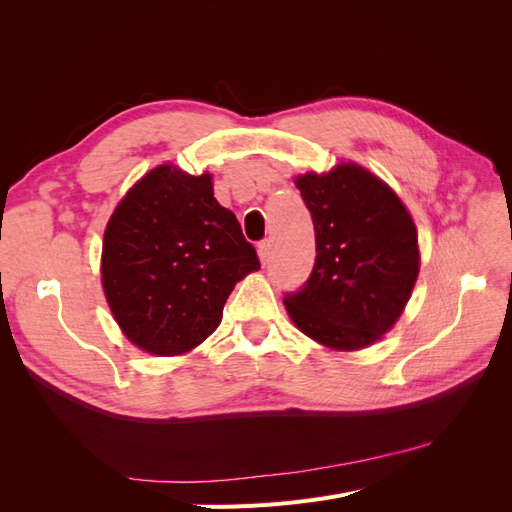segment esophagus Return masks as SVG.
Returning a JSON list of instances; mask_svg holds the SVG:
<instances>
[{
    "label": "esophagus",
    "instance_id": "obj_1",
    "mask_svg": "<svg viewBox=\"0 0 512 512\" xmlns=\"http://www.w3.org/2000/svg\"><path fill=\"white\" fill-rule=\"evenodd\" d=\"M269 254H271V239H265L258 243V256H260V262L265 265V262L269 260Z\"/></svg>",
    "mask_w": 512,
    "mask_h": 512
}]
</instances>
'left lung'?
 <instances>
[{"instance_id":"1","label":"left lung","mask_w":512,"mask_h":512,"mask_svg":"<svg viewBox=\"0 0 512 512\" xmlns=\"http://www.w3.org/2000/svg\"><path fill=\"white\" fill-rule=\"evenodd\" d=\"M294 183L312 213L316 260L307 282L286 292L288 314L322 346L374 344L404 312L418 275L410 213L389 185L356 164Z\"/></svg>"}]
</instances>
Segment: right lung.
I'll list each match as a JSON object with an SVG mask.
<instances>
[{
  "label": "right lung",
  "instance_id": "add662e5",
  "mask_svg": "<svg viewBox=\"0 0 512 512\" xmlns=\"http://www.w3.org/2000/svg\"><path fill=\"white\" fill-rule=\"evenodd\" d=\"M260 269L211 177L158 166L108 220L102 284L121 331L151 354L196 348L218 329L228 294Z\"/></svg>",
  "mask_w": 512,
  "mask_h": 512
}]
</instances>
